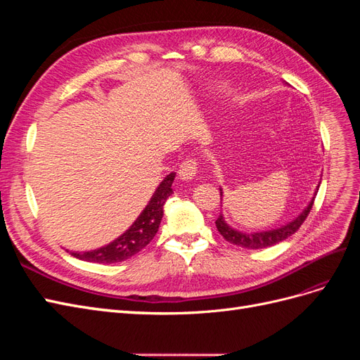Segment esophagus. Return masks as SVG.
I'll list each match as a JSON object with an SVG mask.
<instances>
[{"label": "esophagus", "instance_id": "obj_1", "mask_svg": "<svg viewBox=\"0 0 360 360\" xmlns=\"http://www.w3.org/2000/svg\"><path fill=\"white\" fill-rule=\"evenodd\" d=\"M197 172H198L197 162H195L193 159H188L180 165L179 177L183 181H192L195 177H197Z\"/></svg>", "mask_w": 360, "mask_h": 360}]
</instances>
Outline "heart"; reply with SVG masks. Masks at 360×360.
I'll return each instance as SVG.
<instances>
[{"mask_svg": "<svg viewBox=\"0 0 360 360\" xmlns=\"http://www.w3.org/2000/svg\"><path fill=\"white\" fill-rule=\"evenodd\" d=\"M221 86H222V89H221V90H224V89H225V86H226V85H221Z\"/></svg>", "mask_w": 360, "mask_h": 360, "instance_id": "obj_1", "label": "heart"}]
</instances>
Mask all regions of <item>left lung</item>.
<instances>
[{
	"label": "left lung",
	"instance_id": "1",
	"mask_svg": "<svg viewBox=\"0 0 360 360\" xmlns=\"http://www.w3.org/2000/svg\"><path fill=\"white\" fill-rule=\"evenodd\" d=\"M284 85L288 86V82L284 81ZM319 188H320V181L317 184V188H315V191H314L311 201L303 207V210L297 216H294L290 222H287L284 225L269 228V230H261V231H242V230H237V228L228 224L224 213L221 212L219 217L216 219L217 231L222 234V237L226 242L246 248V249H263V248L274 246L282 240H285V238H288L291 234H294L299 230L300 225L303 224L304 219H307L311 209H312V204L315 200V195H317V192H319ZM219 191H221V197L224 198V189L219 188ZM222 198H221V204H222Z\"/></svg>",
	"mask_w": 360,
	"mask_h": 360
}]
</instances>
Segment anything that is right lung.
<instances>
[{"mask_svg": "<svg viewBox=\"0 0 360 360\" xmlns=\"http://www.w3.org/2000/svg\"><path fill=\"white\" fill-rule=\"evenodd\" d=\"M176 179V172H169L168 176L163 179L159 186L156 188L155 193L151 195L150 201L144 207V210L139 213L135 222L130 225L127 230L114 238L105 246H101L91 250H69L73 257L90 261V263H103V264H112V263H122V261L134 257L138 254L141 249H144L153 237L156 236L159 225L163 216V205H165L169 195L172 193V181Z\"/></svg>", "mask_w": 360, "mask_h": 360, "instance_id": "1", "label": "right lung"}]
</instances>
